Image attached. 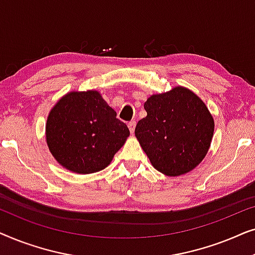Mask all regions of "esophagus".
<instances>
[{
  "instance_id": "esophagus-1",
  "label": "esophagus",
  "mask_w": 255,
  "mask_h": 255,
  "mask_svg": "<svg viewBox=\"0 0 255 255\" xmlns=\"http://www.w3.org/2000/svg\"><path fill=\"white\" fill-rule=\"evenodd\" d=\"M135 122L134 121H131V122H128V130H130V132L131 133H133L134 132V128H135Z\"/></svg>"
}]
</instances>
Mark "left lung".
Instances as JSON below:
<instances>
[{
	"label": "left lung",
	"mask_w": 255,
	"mask_h": 255,
	"mask_svg": "<svg viewBox=\"0 0 255 255\" xmlns=\"http://www.w3.org/2000/svg\"><path fill=\"white\" fill-rule=\"evenodd\" d=\"M134 133L152 166L167 176L193 170L207 155L215 123L203 101L184 87L148 97Z\"/></svg>",
	"instance_id": "left-lung-1"
}]
</instances>
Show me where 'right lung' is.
<instances>
[{
    "label": "right lung",
    "mask_w": 255,
    "mask_h": 255,
    "mask_svg": "<svg viewBox=\"0 0 255 255\" xmlns=\"http://www.w3.org/2000/svg\"><path fill=\"white\" fill-rule=\"evenodd\" d=\"M96 90L71 92L52 108L46 142L66 169L90 174L106 168L130 131Z\"/></svg>",
    "instance_id": "right-lung-1"
}]
</instances>
